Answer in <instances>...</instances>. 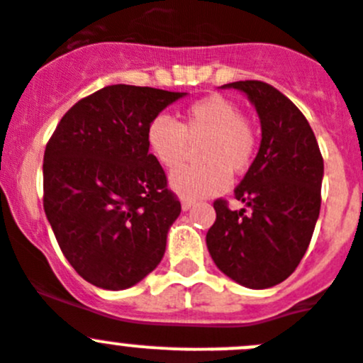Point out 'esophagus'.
Returning <instances> with one entry per match:
<instances>
[{
	"mask_svg": "<svg viewBox=\"0 0 363 363\" xmlns=\"http://www.w3.org/2000/svg\"><path fill=\"white\" fill-rule=\"evenodd\" d=\"M193 204H195V202H193L191 199H182V201H181V206H182V209H184V211L191 209Z\"/></svg>",
	"mask_w": 363,
	"mask_h": 363,
	"instance_id": "34e87169",
	"label": "esophagus"
}]
</instances>
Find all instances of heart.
<instances>
[{
  "instance_id": "1",
  "label": "heart",
  "mask_w": 363,
  "mask_h": 363,
  "mask_svg": "<svg viewBox=\"0 0 363 363\" xmlns=\"http://www.w3.org/2000/svg\"><path fill=\"white\" fill-rule=\"evenodd\" d=\"M197 140H201L197 148L201 162L172 175L175 191L188 199L208 197L228 188L229 174L249 170L258 148L252 123L242 116L231 98L222 94H209L189 104L179 123L159 114L147 127L148 150L166 170L179 168L188 154V141Z\"/></svg>"
}]
</instances>
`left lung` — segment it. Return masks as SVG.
Returning <instances> with one entry per match:
<instances>
[{"mask_svg": "<svg viewBox=\"0 0 363 363\" xmlns=\"http://www.w3.org/2000/svg\"><path fill=\"white\" fill-rule=\"evenodd\" d=\"M222 87L243 91L258 111L262 145L235 188L242 209L216 199L206 235L220 270L247 289H270L303 259L320 211L323 154L310 123L292 100L262 80Z\"/></svg>", "mask_w": 363, "mask_h": 363, "instance_id": "obj_1", "label": "left lung"}]
</instances>
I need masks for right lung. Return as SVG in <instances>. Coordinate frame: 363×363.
<instances>
[{"label": "right lung", "mask_w": 363, "mask_h": 363, "mask_svg": "<svg viewBox=\"0 0 363 363\" xmlns=\"http://www.w3.org/2000/svg\"><path fill=\"white\" fill-rule=\"evenodd\" d=\"M184 93L116 84L82 98L50 138L43 206L60 250L79 276L125 290L150 274L181 215L147 127Z\"/></svg>", "instance_id": "1"}]
</instances>
